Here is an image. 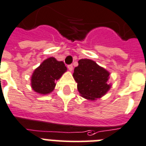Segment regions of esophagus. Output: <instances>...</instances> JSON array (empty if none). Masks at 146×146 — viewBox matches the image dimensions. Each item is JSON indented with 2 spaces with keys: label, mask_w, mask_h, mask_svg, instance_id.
<instances>
[{
  "label": "esophagus",
  "mask_w": 146,
  "mask_h": 146,
  "mask_svg": "<svg viewBox=\"0 0 146 146\" xmlns=\"http://www.w3.org/2000/svg\"><path fill=\"white\" fill-rule=\"evenodd\" d=\"M67 67H68V70H69V71H71V72H72V71L73 70V66H72V64H70V65H68V66H67Z\"/></svg>",
  "instance_id": "esophagus-1"
}]
</instances>
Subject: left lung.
Here are the masks:
<instances>
[{
  "mask_svg": "<svg viewBox=\"0 0 146 146\" xmlns=\"http://www.w3.org/2000/svg\"><path fill=\"white\" fill-rule=\"evenodd\" d=\"M109 73L94 61L81 59L74 68L73 78L78 83V90L83 98L94 100L105 95L110 89Z\"/></svg>",
  "mask_w": 146,
  "mask_h": 146,
  "instance_id": "8db88e82",
  "label": "left lung"
}]
</instances>
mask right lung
<instances>
[{
  "mask_svg": "<svg viewBox=\"0 0 146 146\" xmlns=\"http://www.w3.org/2000/svg\"><path fill=\"white\" fill-rule=\"evenodd\" d=\"M67 68L63 61L54 58L45 60L34 71L31 78L32 89L41 94H48L54 90L55 81L61 78Z\"/></svg>",
  "mask_w": 146,
  "mask_h": 146,
  "instance_id": "right-lung-1",
  "label": "right lung"
}]
</instances>
